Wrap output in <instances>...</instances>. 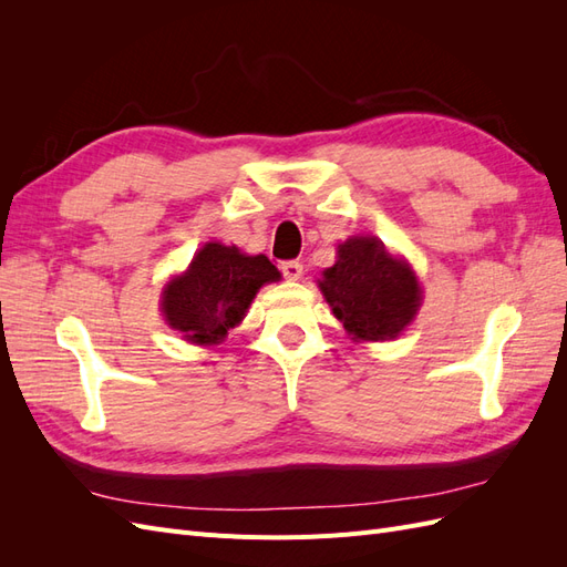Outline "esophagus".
<instances>
[{"label":"esophagus","mask_w":567,"mask_h":567,"mask_svg":"<svg viewBox=\"0 0 567 567\" xmlns=\"http://www.w3.org/2000/svg\"><path fill=\"white\" fill-rule=\"evenodd\" d=\"M281 271L288 281H298L302 277V265L298 260H288L281 265Z\"/></svg>","instance_id":"obj_1"}]
</instances>
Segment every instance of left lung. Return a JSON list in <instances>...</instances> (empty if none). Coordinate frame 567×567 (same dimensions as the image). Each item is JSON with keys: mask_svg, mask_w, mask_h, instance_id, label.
<instances>
[{"mask_svg": "<svg viewBox=\"0 0 567 567\" xmlns=\"http://www.w3.org/2000/svg\"><path fill=\"white\" fill-rule=\"evenodd\" d=\"M319 288L352 340H392L414 321L423 290L406 260L375 236H350L338 260L323 269Z\"/></svg>", "mask_w": 567, "mask_h": 567, "instance_id": "1", "label": "left lung"}]
</instances>
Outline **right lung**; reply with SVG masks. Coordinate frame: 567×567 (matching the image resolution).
Masks as SVG:
<instances>
[{"mask_svg": "<svg viewBox=\"0 0 567 567\" xmlns=\"http://www.w3.org/2000/svg\"><path fill=\"white\" fill-rule=\"evenodd\" d=\"M265 255H244L236 246L205 244L179 277L167 281L161 310L169 329L196 346H219L246 317L257 290L279 281Z\"/></svg>", "mask_w": 567, "mask_h": 567, "instance_id": "obj_1", "label": "right lung"}]
</instances>
